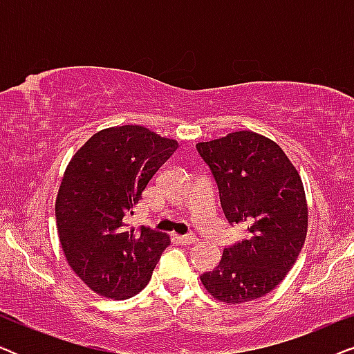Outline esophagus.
Returning <instances> with one entry per match:
<instances>
[{
  "mask_svg": "<svg viewBox=\"0 0 354 354\" xmlns=\"http://www.w3.org/2000/svg\"><path fill=\"white\" fill-rule=\"evenodd\" d=\"M177 240L180 241L182 245H193L196 241V236L193 235V234H188V235H180V236H177Z\"/></svg>",
  "mask_w": 354,
  "mask_h": 354,
  "instance_id": "1",
  "label": "esophagus"
}]
</instances>
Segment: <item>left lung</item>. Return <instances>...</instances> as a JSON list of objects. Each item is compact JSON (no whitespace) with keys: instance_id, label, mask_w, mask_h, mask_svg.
<instances>
[{"instance_id":"left-lung-1","label":"left lung","mask_w":354,"mask_h":354,"mask_svg":"<svg viewBox=\"0 0 354 354\" xmlns=\"http://www.w3.org/2000/svg\"><path fill=\"white\" fill-rule=\"evenodd\" d=\"M196 149L214 177L225 219L248 230L246 239L224 248L201 282L224 303L264 297L292 269L306 239L301 178L277 143L248 130L198 143Z\"/></svg>"}]
</instances>
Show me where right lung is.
<instances>
[{"mask_svg":"<svg viewBox=\"0 0 354 354\" xmlns=\"http://www.w3.org/2000/svg\"><path fill=\"white\" fill-rule=\"evenodd\" d=\"M177 147L140 125H122L95 133L71 159L56 198L57 234L72 270L101 297L142 292L171 243L127 219Z\"/></svg>","mask_w":354,"mask_h":354,"instance_id":"right-lung-1","label":"right lung"}]
</instances>
